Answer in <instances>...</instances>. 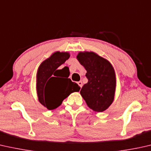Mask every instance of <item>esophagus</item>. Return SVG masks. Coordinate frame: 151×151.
Masks as SVG:
<instances>
[{
    "label": "esophagus",
    "instance_id": "34e87169",
    "mask_svg": "<svg viewBox=\"0 0 151 151\" xmlns=\"http://www.w3.org/2000/svg\"><path fill=\"white\" fill-rule=\"evenodd\" d=\"M78 85H79V86H80V88H82V85H83L82 81H79V82H78Z\"/></svg>",
    "mask_w": 151,
    "mask_h": 151
}]
</instances>
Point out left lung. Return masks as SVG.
Returning a JSON list of instances; mask_svg holds the SVG:
<instances>
[{
	"mask_svg": "<svg viewBox=\"0 0 151 151\" xmlns=\"http://www.w3.org/2000/svg\"><path fill=\"white\" fill-rule=\"evenodd\" d=\"M76 58L86 70L88 78L80 95L93 111L104 112L114 99L116 86L114 69L110 61L93 52H80Z\"/></svg>",
	"mask_w": 151,
	"mask_h": 151,
	"instance_id": "1",
	"label": "left lung"
}]
</instances>
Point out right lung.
Returning <instances> with one entry per match:
<instances>
[{
  "label": "right lung",
  "mask_w": 151,
  "mask_h": 151,
  "mask_svg": "<svg viewBox=\"0 0 151 151\" xmlns=\"http://www.w3.org/2000/svg\"><path fill=\"white\" fill-rule=\"evenodd\" d=\"M70 57L68 52H55L39 65L36 76V90L39 101L47 110L60 106L63 100L80 87L67 77L62 76V69H58Z\"/></svg>",
  "instance_id": "add662e5"
}]
</instances>
